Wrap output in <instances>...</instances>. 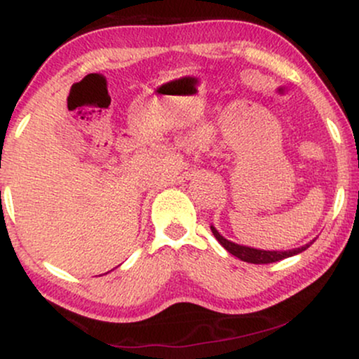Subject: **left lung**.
<instances>
[{
  "instance_id": "8db88e82",
  "label": "left lung",
  "mask_w": 359,
  "mask_h": 359,
  "mask_svg": "<svg viewBox=\"0 0 359 359\" xmlns=\"http://www.w3.org/2000/svg\"><path fill=\"white\" fill-rule=\"evenodd\" d=\"M211 231H212L214 236H216V240L219 241L221 245L224 246V248L229 251V253L234 255V257H238L240 259H243V262L255 263V265H263V263L280 262V259H283V258L294 257V255L302 253L304 250H307L309 246H311V245H306V246H300V248L288 250V251H265V250H255V248H248V246H241V245H236V243L228 241V240H226V238H222L221 234L216 231V228H212V226H211Z\"/></svg>"
}]
</instances>
